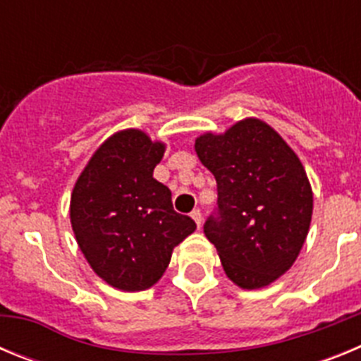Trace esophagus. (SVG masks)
<instances>
[{
  "instance_id": "esophagus-1",
  "label": "esophagus",
  "mask_w": 361,
  "mask_h": 361,
  "mask_svg": "<svg viewBox=\"0 0 361 361\" xmlns=\"http://www.w3.org/2000/svg\"><path fill=\"white\" fill-rule=\"evenodd\" d=\"M191 219L195 220L199 228L202 226V213H200V209H193V212H191Z\"/></svg>"
}]
</instances>
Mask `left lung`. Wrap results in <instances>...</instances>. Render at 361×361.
<instances>
[{"mask_svg":"<svg viewBox=\"0 0 361 361\" xmlns=\"http://www.w3.org/2000/svg\"><path fill=\"white\" fill-rule=\"evenodd\" d=\"M195 152L216 180V209L204 235L219 251L229 280L266 288L298 257L312 215L304 166L282 137L260 119L226 133L197 137Z\"/></svg>","mask_w":361,"mask_h":361,"instance_id":"1","label":"left lung"}]
</instances>
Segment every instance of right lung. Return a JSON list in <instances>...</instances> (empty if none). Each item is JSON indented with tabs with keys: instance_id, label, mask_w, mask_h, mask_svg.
I'll use <instances>...</instances> for the list:
<instances>
[{
	"instance_id": "add662e5",
	"label": "right lung",
	"mask_w": 361,
	"mask_h": 361,
	"mask_svg": "<svg viewBox=\"0 0 361 361\" xmlns=\"http://www.w3.org/2000/svg\"><path fill=\"white\" fill-rule=\"evenodd\" d=\"M166 146L141 130H123L92 155L70 199L82 255L111 288L145 291L164 275L171 251L195 231L173 209L171 191L153 178Z\"/></svg>"
}]
</instances>
